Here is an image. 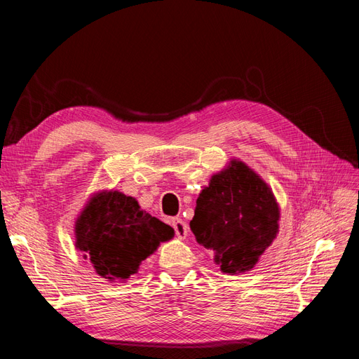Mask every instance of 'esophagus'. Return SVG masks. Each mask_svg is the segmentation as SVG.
Returning <instances> with one entry per match:
<instances>
[{
	"instance_id": "1",
	"label": "esophagus",
	"mask_w": 359,
	"mask_h": 359,
	"mask_svg": "<svg viewBox=\"0 0 359 359\" xmlns=\"http://www.w3.org/2000/svg\"><path fill=\"white\" fill-rule=\"evenodd\" d=\"M172 226H173V229H175L177 236L181 238V240H182V238L187 236L189 227H187V224L184 223L181 219H173V220H172Z\"/></svg>"
}]
</instances>
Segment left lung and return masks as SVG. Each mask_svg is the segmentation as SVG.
I'll use <instances>...</instances> for the list:
<instances>
[{"label": "left lung", "instance_id": "left-lung-1", "mask_svg": "<svg viewBox=\"0 0 359 359\" xmlns=\"http://www.w3.org/2000/svg\"><path fill=\"white\" fill-rule=\"evenodd\" d=\"M278 219L268 184L245 163L231 160L201 191L190 229L223 273L233 276L255 268L276 240Z\"/></svg>", "mask_w": 359, "mask_h": 359}]
</instances>
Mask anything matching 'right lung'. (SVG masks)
I'll list each match as a JSON object with an SVG mask.
<instances>
[{
	"instance_id": "obj_1",
	"label": "right lung",
	"mask_w": 359,
	"mask_h": 359,
	"mask_svg": "<svg viewBox=\"0 0 359 359\" xmlns=\"http://www.w3.org/2000/svg\"><path fill=\"white\" fill-rule=\"evenodd\" d=\"M173 235L169 224L116 190L95 193L74 223L76 248L109 281H126L136 274L142 260Z\"/></svg>"
}]
</instances>
